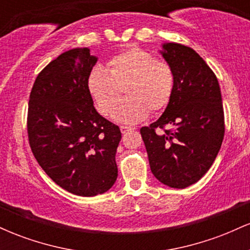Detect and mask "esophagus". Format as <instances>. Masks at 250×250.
Segmentation results:
<instances>
[{"mask_svg": "<svg viewBox=\"0 0 250 250\" xmlns=\"http://www.w3.org/2000/svg\"><path fill=\"white\" fill-rule=\"evenodd\" d=\"M120 129H121V133L122 134H125V133H128V131H130V130H134V127H127V125H121V127H120Z\"/></svg>", "mask_w": 250, "mask_h": 250, "instance_id": "obj_1", "label": "esophagus"}]
</instances>
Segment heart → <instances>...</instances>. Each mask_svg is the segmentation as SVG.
Returning a JSON list of instances; mask_svg holds the SVG:
<instances>
[{
    "instance_id": "1",
    "label": "heart",
    "mask_w": 250,
    "mask_h": 250,
    "mask_svg": "<svg viewBox=\"0 0 250 250\" xmlns=\"http://www.w3.org/2000/svg\"><path fill=\"white\" fill-rule=\"evenodd\" d=\"M125 84L127 99L114 109L117 122H141L149 111L167 107L174 90V73L167 62L159 61L148 51L131 48L111 57L107 70L96 65L87 77V89L97 110L109 115L120 99V87Z\"/></svg>"
}]
</instances>
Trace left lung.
<instances>
[{
    "mask_svg": "<svg viewBox=\"0 0 250 250\" xmlns=\"http://www.w3.org/2000/svg\"><path fill=\"white\" fill-rule=\"evenodd\" d=\"M174 73V90L156 122L141 128L151 173L163 185L186 188L203 176L225 136L219 81L205 60L180 43H163L160 50ZM169 124L174 131L156 133Z\"/></svg>",
    "mask_w": 250,
    "mask_h": 250,
    "instance_id": "8db88e82",
    "label": "left lung"
}]
</instances>
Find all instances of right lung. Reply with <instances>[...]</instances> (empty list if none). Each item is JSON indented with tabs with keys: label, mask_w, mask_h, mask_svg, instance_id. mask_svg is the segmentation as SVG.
Instances as JSON below:
<instances>
[{
	"label": "right lung",
	"mask_w": 250,
	"mask_h": 250,
	"mask_svg": "<svg viewBox=\"0 0 250 250\" xmlns=\"http://www.w3.org/2000/svg\"><path fill=\"white\" fill-rule=\"evenodd\" d=\"M97 57L74 48L53 60L36 77L28 107L34 156L56 185L79 196L109 190L117 179V125L100 115L87 89Z\"/></svg>",
	"instance_id": "obj_1"
}]
</instances>
